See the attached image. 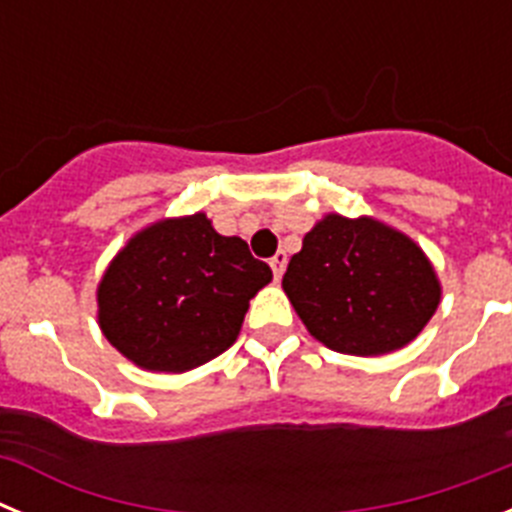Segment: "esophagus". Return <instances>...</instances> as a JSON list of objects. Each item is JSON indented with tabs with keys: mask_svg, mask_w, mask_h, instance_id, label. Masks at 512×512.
I'll use <instances>...</instances> for the list:
<instances>
[{
	"mask_svg": "<svg viewBox=\"0 0 512 512\" xmlns=\"http://www.w3.org/2000/svg\"><path fill=\"white\" fill-rule=\"evenodd\" d=\"M269 266H271V271H274V279H282V274H284V266H287V253L284 251H279V253H274V259L269 261Z\"/></svg>",
	"mask_w": 512,
	"mask_h": 512,
	"instance_id": "1",
	"label": "esophagus"
}]
</instances>
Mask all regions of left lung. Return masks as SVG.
<instances>
[{"label": "left lung", "instance_id": "1", "mask_svg": "<svg viewBox=\"0 0 512 512\" xmlns=\"http://www.w3.org/2000/svg\"><path fill=\"white\" fill-rule=\"evenodd\" d=\"M284 295L330 351L384 356L420 336L441 302L423 248L374 217L328 212L289 259Z\"/></svg>", "mask_w": 512, "mask_h": 512}]
</instances>
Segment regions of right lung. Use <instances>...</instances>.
<instances>
[{
    "label": "right lung",
    "mask_w": 512,
    "mask_h": 512,
    "mask_svg": "<svg viewBox=\"0 0 512 512\" xmlns=\"http://www.w3.org/2000/svg\"><path fill=\"white\" fill-rule=\"evenodd\" d=\"M271 282L238 235L205 212L164 217L117 251L97 284L104 338L146 372L182 374L228 351L248 302Z\"/></svg>",
    "instance_id": "1"
}]
</instances>
